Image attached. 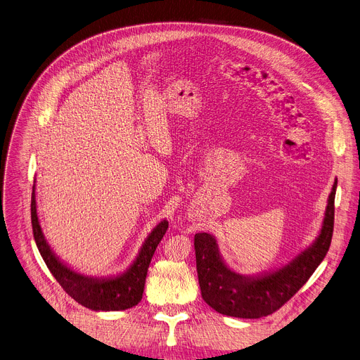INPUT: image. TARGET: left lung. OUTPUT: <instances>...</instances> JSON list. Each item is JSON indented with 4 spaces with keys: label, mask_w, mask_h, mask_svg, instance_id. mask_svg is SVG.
Segmentation results:
<instances>
[{
    "label": "left lung",
    "mask_w": 360,
    "mask_h": 360,
    "mask_svg": "<svg viewBox=\"0 0 360 360\" xmlns=\"http://www.w3.org/2000/svg\"><path fill=\"white\" fill-rule=\"evenodd\" d=\"M335 182L319 238L288 266L264 276L243 277L228 269L219 257L217 243L207 233L195 234V257L201 296L221 314L258 319L284 306L310 278L329 251L335 225Z\"/></svg>",
    "instance_id": "obj_1"
}]
</instances>
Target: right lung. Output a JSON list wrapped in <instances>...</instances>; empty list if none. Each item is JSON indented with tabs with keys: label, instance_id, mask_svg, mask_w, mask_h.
<instances>
[{
	"label": "right lung",
	"instance_id": "add662e5",
	"mask_svg": "<svg viewBox=\"0 0 360 360\" xmlns=\"http://www.w3.org/2000/svg\"><path fill=\"white\" fill-rule=\"evenodd\" d=\"M31 225L37 248L54 278L79 304L96 311L126 310L136 306L142 300L150 259L158 244L168 230V221H162L156 225L155 230L146 238L134 266L124 274L116 278L91 280L63 266L51 252L39 224L34 186H32L31 193Z\"/></svg>",
	"mask_w": 360,
	"mask_h": 360
}]
</instances>
